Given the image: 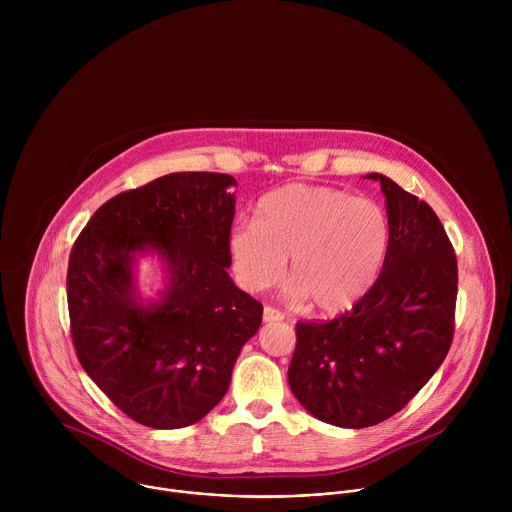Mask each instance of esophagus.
<instances>
[{
  "mask_svg": "<svg viewBox=\"0 0 512 512\" xmlns=\"http://www.w3.org/2000/svg\"><path fill=\"white\" fill-rule=\"evenodd\" d=\"M263 320H265V322H281V320H283V314H281L279 310L267 306V308L263 310Z\"/></svg>",
  "mask_w": 512,
  "mask_h": 512,
  "instance_id": "1",
  "label": "esophagus"
}]
</instances>
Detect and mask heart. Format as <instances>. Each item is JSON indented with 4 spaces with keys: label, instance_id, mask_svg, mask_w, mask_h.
I'll return each instance as SVG.
<instances>
[{
    "label": "heart",
    "instance_id": "heart-1",
    "mask_svg": "<svg viewBox=\"0 0 512 512\" xmlns=\"http://www.w3.org/2000/svg\"><path fill=\"white\" fill-rule=\"evenodd\" d=\"M227 245L245 289L275 285L289 257V298H310L318 312L338 314L375 285L389 251V218L369 198L289 184L261 198L255 221H237Z\"/></svg>",
    "mask_w": 512,
    "mask_h": 512
}]
</instances>
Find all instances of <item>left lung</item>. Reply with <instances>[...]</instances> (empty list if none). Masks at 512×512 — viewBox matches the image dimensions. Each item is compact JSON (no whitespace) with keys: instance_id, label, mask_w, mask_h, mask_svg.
Wrapping results in <instances>:
<instances>
[{"instance_id":"8db88e82","label":"left lung","mask_w":512,"mask_h":512,"mask_svg":"<svg viewBox=\"0 0 512 512\" xmlns=\"http://www.w3.org/2000/svg\"><path fill=\"white\" fill-rule=\"evenodd\" d=\"M389 251L375 285L330 322H298L289 389L320 421L360 429L401 411L454 336L458 263L431 206L383 174Z\"/></svg>"}]
</instances>
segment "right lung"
Instances as JSON below:
<instances>
[{
	"instance_id": "add662e5",
	"label": "right lung",
	"mask_w": 512,
	"mask_h": 512,
	"mask_svg": "<svg viewBox=\"0 0 512 512\" xmlns=\"http://www.w3.org/2000/svg\"><path fill=\"white\" fill-rule=\"evenodd\" d=\"M237 180L176 172L107 200L68 259L72 342L85 373L131 419L154 429L200 421L231 385L263 306L227 269ZM141 256L161 261L165 287L145 301Z\"/></svg>"
}]
</instances>
